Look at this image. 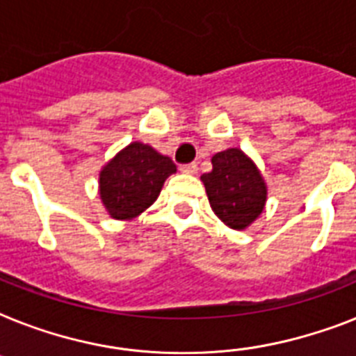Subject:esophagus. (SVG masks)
<instances>
[{"label": "esophagus", "mask_w": 356, "mask_h": 356, "mask_svg": "<svg viewBox=\"0 0 356 356\" xmlns=\"http://www.w3.org/2000/svg\"><path fill=\"white\" fill-rule=\"evenodd\" d=\"M179 170L183 173H188V175H195L197 173V164L195 163H190V164H181Z\"/></svg>", "instance_id": "obj_1"}]
</instances>
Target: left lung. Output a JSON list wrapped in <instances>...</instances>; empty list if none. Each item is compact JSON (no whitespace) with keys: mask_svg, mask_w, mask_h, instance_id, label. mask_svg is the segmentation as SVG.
Returning <instances> with one entry per match:
<instances>
[{"mask_svg":"<svg viewBox=\"0 0 356 356\" xmlns=\"http://www.w3.org/2000/svg\"><path fill=\"white\" fill-rule=\"evenodd\" d=\"M212 172L201 175L208 201L225 225L243 230L265 207L267 186L241 149L230 148L212 157Z\"/></svg>","mask_w":356,"mask_h":356,"instance_id":"1","label":"left lung"}]
</instances>
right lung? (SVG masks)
I'll list each match as a JSON object with an SVG mask.
<instances>
[{
  "instance_id": "obj_1",
  "label": "right lung",
  "mask_w": 356,
  "mask_h": 356,
  "mask_svg": "<svg viewBox=\"0 0 356 356\" xmlns=\"http://www.w3.org/2000/svg\"><path fill=\"white\" fill-rule=\"evenodd\" d=\"M177 172L170 157L152 146L131 143L100 172V197L115 219H131L152 207L164 181Z\"/></svg>"
}]
</instances>
